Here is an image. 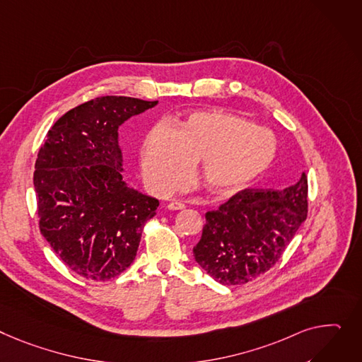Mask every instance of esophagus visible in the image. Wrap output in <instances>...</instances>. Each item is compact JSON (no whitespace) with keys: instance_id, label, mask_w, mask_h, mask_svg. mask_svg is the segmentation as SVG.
Masks as SVG:
<instances>
[{"instance_id":"34e87169","label":"esophagus","mask_w":362,"mask_h":362,"mask_svg":"<svg viewBox=\"0 0 362 362\" xmlns=\"http://www.w3.org/2000/svg\"><path fill=\"white\" fill-rule=\"evenodd\" d=\"M167 208L170 209V211H180V209H185L186 205L182 204V202H179V201H172V202L167 204Z\"/></svg>"}]
</instances>
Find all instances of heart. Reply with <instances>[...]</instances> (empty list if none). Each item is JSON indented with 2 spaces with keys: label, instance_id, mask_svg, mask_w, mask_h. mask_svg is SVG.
<instances>
[{
  "label": "heart",
  "instance_id": "obj_1",
  "mask_svg": "<svg viewBox=\"0 0 362 362\" xmlns=\"http://www.w3.org/2000/svg\"><path fill=\"white\" fill-rule=\"evenodd\" d=\"M276 153L272 134L218 112H194L175 127L154 125L141 148L147 182L160 192L180 186L201 160V177L215 194L247 186L268 170Z\"/></svg>",
  "mask_w": 362,
  "mask_h": 362
}]
</instances>
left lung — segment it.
<instances>
[{
	"label": "left lung",
	"mask_w": 362,
	"mask_h": 362,
	"mask_svg": "<svg viewBox=\"0 0 362 362\" xmlns=\"http://www.w3.org/2000/svg\"><path fill=\"white\" fill-rule=\"evenodd\" d=\"M307 176L284 190L245 189L205 214L194 247L199 267L223 285H240L268 272L307 218Z\"/></svg>",
	"instance_id": "8db88e82"
}]
</instances>
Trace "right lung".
<instances>
[{
    "instance_id": "add662e5",
    "label": "right lung",
    "mask_w": 362,
    "mask_h": 362,
    "mask_svg": "<svg viewBox=\"0 0 362 362\" xmlns=\"http://www.w3.org/2000/svg\"><path fill=\"white\" fill-rule=\"evenodd\" d=\"M158 102L103 95L61 116L35 164L39 228L77 275L107 281L136 256L142 227L158 199L124 180L117 129Z\"/></svg>"
}]
</instances>
